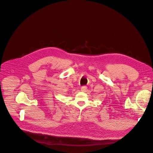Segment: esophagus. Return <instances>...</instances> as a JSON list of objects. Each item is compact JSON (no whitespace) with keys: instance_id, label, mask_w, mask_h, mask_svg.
<instances>
[{"instance_id":"obj_1","label":"esophagus","mask_w":153,"mask_h":153,"mask_svg":"<svg viewBox=\"0 0 153 153\" xmlns=\"http://www.w3.org/2000/svg\"><path fill=\"white\" fill-rule=\"evenodd\" d=\"M87 87H85V86H84V87H82L81 88V91H85L87 90Z\"/></svg>"}]
</instances>
